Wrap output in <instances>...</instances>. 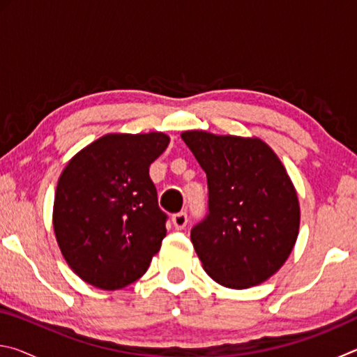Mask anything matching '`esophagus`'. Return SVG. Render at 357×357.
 Returning <instances> with one entry per match:
<instances>
[{"label":"esophagus","instance_id":"obj_1","mask_svg":"<svg viewBox=\"0 0 357 357\" xmlns=\"http://www.w3.org/2000/svg\"><path fill=\"white\" fill-rule=\"evenodd\" d=\"M173 227L176 229H184L187 225V214L185 213H178L172 217Z\"/></svg>","mask_w":357,"mask_h":357}]
</instances>
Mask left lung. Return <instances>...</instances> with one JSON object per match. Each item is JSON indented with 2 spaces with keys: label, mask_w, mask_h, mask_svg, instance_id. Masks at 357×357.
Returning <instances> with one entry per match:
<instances>
[{
  "label": "left lung",
  "mask_w": 357,
  "mask_h": 357,
  "mask_svg": "<svg viewBox=\"0 0 357 357\" xmlns=\"http://www.w3.org/2000/svg\"><path fill=\"white\" fill-rule=\"evenodd\" d=\"M181 138L208 178L209 214L190 231L203 269L233 289L266 282L299 234V198L287 168L258 137L185 130Z\"/></svg>",
  "instance_id": "left-lung-1"
}]
</instances>
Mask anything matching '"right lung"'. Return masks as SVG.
I'll list each match as a JSON object with an SVG mask.
<instances>
[{"instance_id": "obj_1", "label": "right lung", "mask_w": 357, "mask_h": 357, "mask_svg": "<svg viewBox=\"0 0 357 357\" xmlns=\"http://www.w3.org/2000/svg\"><path fill=\"white\" fill-rule=\"evenodd\" d=\"M164 132L102 135L78 151L58 179L53 231L66 263L96 288L121 289L146 273L165 238L149 165Z\"/></svg>"}]
</instances>
